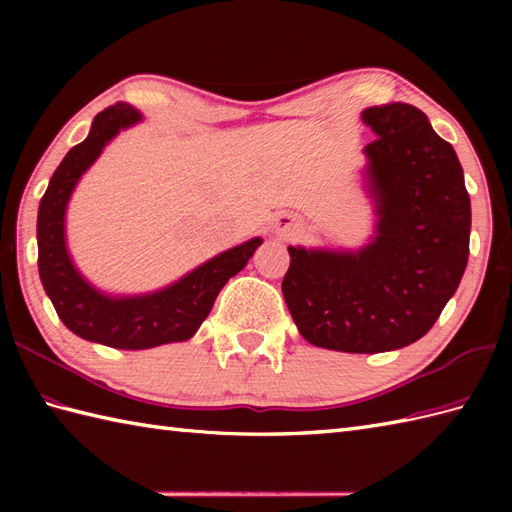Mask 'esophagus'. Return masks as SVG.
<instances>
[{
	"label": "esophagus",
	"instance_id": "1",
	"mask_svg": "<svg viewBox=\"0 0 512 512\" xmlns=\"http://www.w3.org/2000/svg\"><path fill=\"white\" fill-rule=\"evenodd\" d=\"M299 231V224L290 213H279L275 217V233L281 237H290Z\"/></svg>",
	"mask_w": 512,
	"mask_h": 512
}]
</instances>
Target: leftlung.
<instances>
[{"label": "left lung", "instance_id": "1", "mask_svg": "<svg viewBox=\"0 0 512 512\" xmlns=\"http://www.w3.org/2000/svg\"><path fill=\"white\" fill-rule=\"evenodd\" d=\"M363 154L374 235L356 250L288 246L286 306L308 343L350 354L416 343L438 321L469 262L471 198L455 149L418 107H367Z\"/></svg>", "mask_w": 512, "mask_h": 512}]
</instances>
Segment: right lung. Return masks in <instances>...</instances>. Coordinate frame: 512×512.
I'll use <instances>...</instances> for the list:
<instances>
[{"label": "right lung", "instance_id": "obj_1", "mask_svg": "<svg viewBox=\"0 0 512 512\" xmlns=\"http://www.w3.org/2000/svg\"><path fill=\"white\" fill-rule=\"evenodd\" d=\"M143 121L136 107L116 103L96 114L88 138L72 147L39 202V277L65 328L116 350H149L189 341L209 317L220 290L253 257L262 237L224 250L173 284L143 295H107L74 266L65 239V211L81 176L123 129Z\"/></svg>", "mask_w": 512, "mask_h": 512}]
</instances>
